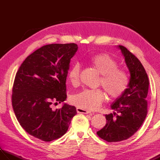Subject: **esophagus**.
I'll list each match as a JSON object with an SVG mask.
<instances>
[{
    "label": "esophagus",
    "instance_id": "1",
    "mask_svg": "<svg viewBox=\"0 0 160 160\" xmlns=\"http://www.w3.org/2000/svg\"><path fill=\"white\" fill-rule=\"evenodd\" d=\"M76 111L78 113H84V114H88L90 113L89 111L84 109V108H80V107H78L76 108Z\"/></svg>",
    "mask_w": 160,
    "mask_h": 160
}]
</instances>
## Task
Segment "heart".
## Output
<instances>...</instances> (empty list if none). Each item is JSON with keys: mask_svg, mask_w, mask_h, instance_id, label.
<instances>
[{"mask_svg": "<svg viewBox=\"0 0 160 160\" xmlns=\"http://www.w3.org/2000/svg\"><path fill=\"white\" fill-rule=\"evenodd\" d=\"M88 61L101 74L99 84L111 98H119L125 92L129 83L128 76L124 69L118 67L113 57L107 53H98L89 57ZM80 69V64L76 62L68 71V79L73 85L79 82ZM104 98L102 89H84L73 96L71 101L78 107L93 110L100 107Z\"/></svg>", "mask_w": 160, "mask_h": 160, "instance_id": "obj_1", "label": "heart"}]
</instances>
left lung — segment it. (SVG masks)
<instances>
[{"label": "left lung", "mask_w": 160, "mask_h": 160, "mask_svg": "<svg viewBox=\"0 0 160 160\" xmlns=\"http://www.w3.org/2000/svg\"><path fill=\"white\" fill-rule=\"evenodd\" d=\"M118 48L131 76L127 90L111 105L115 112L105 115L107 124L97 132L98 136L108 142H121L131 138L140 128L147 115V73L138 58L125 47L119 45Z\"/></svg>", "instance_id": "obj_1"}]
</instances>
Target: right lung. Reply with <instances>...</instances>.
<instances>
[{
	"instance_id": "right-lung-1",
	"label": "right lung",
	"mask_w": 160,
	"mask_h": 160,
	"mask_svg": "<svg viewBox=\"0 0 160 160\" xmlns=\"http://www.w3.org/2000/svg\"><path fill=\"white\" fill-rule=\"evenodd\" d=\"M75 43L40 47L24 60L12 89L13 111L29 135L51 142L66 133L76 108L67 104L54 111L52 104L66 100V80L70 60L78 50Z\"/></svg>"
}]
</instances>
